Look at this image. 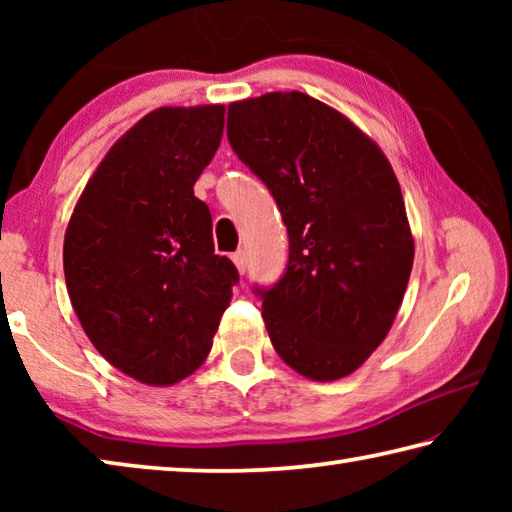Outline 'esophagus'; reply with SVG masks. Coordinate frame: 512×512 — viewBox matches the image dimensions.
I'll return each mask as SVG.
<instances>
[{
  "label": "esophagus",
  "instance_id": "obj_1",
  "mask_svg": "<svg viewBox=\"0 0 512 512\" xmlns=\"http://www.w3.org/2000/svg\"><path fill=\"white\" fill-rule=\"evenodd\" d=\"M232 262H235L237 271L244 275L246 273V253L244 250H237V253H232Z\"/></svg>",
  "mask_w": 512,
  "mask_h": 512
}]
</instances>
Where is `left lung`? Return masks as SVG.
Listing matches in <instances>:
<instances>
[{
  "instance_id": "8db88e82",
  "label": "left lung",
  "mask_w": 512,
  "mask_h": 512,
  "mask_svg": "<svg viewBox=\"0 0 512 512\" xmlns=\"http://www.w3.org/2000/svg\"><path fill=\"white\" fill-rule=\"evenodd\" d=\"M228 142L289 232L282 277L253 287L275 352L309 379L350 375L386 339L413 266L391 164L350 119L302 92L230 103Z\"/></svg>"
}]
</instances>
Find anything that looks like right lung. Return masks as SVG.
<instances>
[{
	"label": "right lung",
	"instance_id": "1",
	"mask_svg": "<svg viewBox=\"0 0 512 512\" xmlns=\"http://www.w3.org/2000/svg\"><path fill=\"white\" fill-rule=\"evenodd\" d=\"M223 106L160 108L112 146L67 225L69 300L103 357L142 384L201 366L239 271L214 255L194 183L223 135Z\"/></svg>",
	"mask_w": 512,
	"mask_h": 512
}]
</instances>
